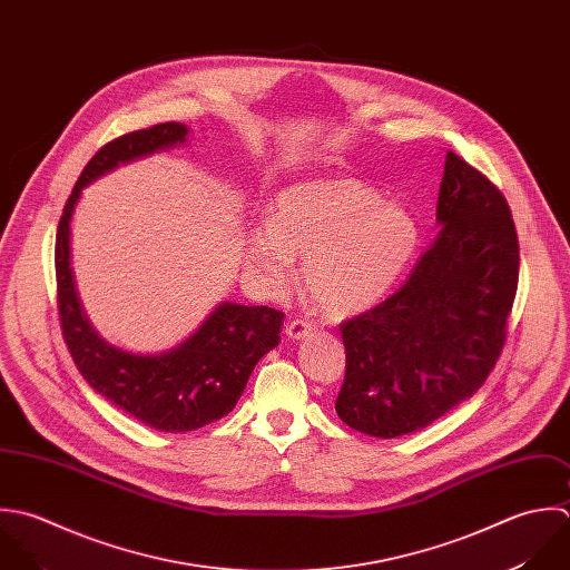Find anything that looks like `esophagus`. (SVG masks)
<instances>
[{
	"label": "esophagus",
	"instance_id": "34e87169",
	"mask_svg": "<svg viewBox=\"0 0 570 570\" xmlns=\"http://www.w3.org/2000/svg\"><path fill=\"white\" fill-rule=\"evenodd\" d=\"M285 334H287L292 341H303V338H307V336L314 334V325L307 323V321H292V323H287Z\"/></svg>",
	"mask_w": 570,
	"mask_h": 570
}]
</instances>
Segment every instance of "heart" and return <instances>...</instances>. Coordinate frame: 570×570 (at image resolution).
<instances>
[{
  "instance_id": "1",
  "label": "heart",
  "mask_w": 570,
  "mask_h": 570,
  "mask_svg": "<svg viewBox=\"0 0 570 570\" xmlns=\"http://www.w3.org/2000/svg\"><path fill=\"white\" fill-rule=\"evenodd\" d=\"M415 218L358 179H316L281 191L269 223L249 229L245 263L261 285L292 283L303 258V285L330 318L376 305L417 247Z\"/></svg>"
}]
</instances>
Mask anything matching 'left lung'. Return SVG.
I'll return each instance as SVG.
<instances>
[{
	"label": "left lung",
	"mask_w": 570,
	"mask_h": 570,
	"mask_svg": "<svg viewBox=\"0 0 570 570\" xmlns=\"http://www.w3.org/2000/svg\"><path fill=\"white\" fill-rule=\"evenodd\" d=\"M433 245L404 285L341 325L338 417L367 435L424 429L493 372L518 292L520 243L507 198L446 153Z\"/></svg>",
	"instance_id": "8db88e82"
}]
</instances>
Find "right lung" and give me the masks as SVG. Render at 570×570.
<instances>
[{"label":"right lung","mask_w":570,"mask_h":570,"mask_svg":"<svg viewBox=\"0 0 570 570\" xmlns=\"http://www.w3.org/2000/svg\"><path fill=\"white\" fill-rule=\"evenodd\" d=\"M188 126L168 121L106 144L79 175L57 227L55 272L61 334L86 382L106 400L157 431L184 433L227 415L256 363L281 343L285 314L265 305L220 303L179 347L132 354L104 341L90 325L70 267V218L81 190L119 164L181 146Z\"/></svg>","instance_id":"1"}]
</instances>
